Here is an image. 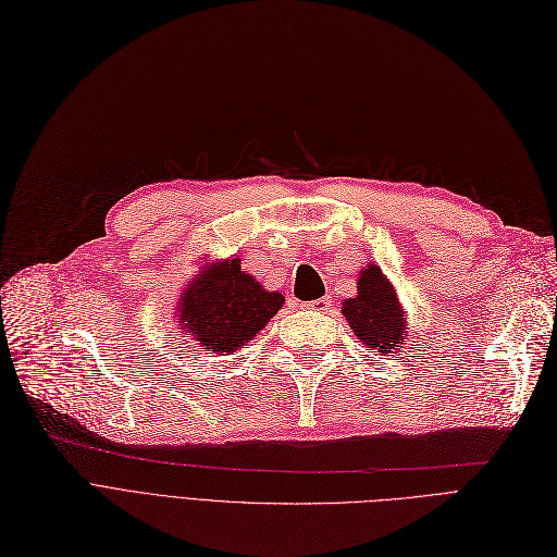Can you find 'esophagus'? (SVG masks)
I'll return each instance as SVG.
<instances>
[{"label": "esophagus", "mask_w": 557, "mask_h": 557, "mask_svg": "<svg viewBox=\"0 0 557 557\" xmlns=\"http://www.w3.org/2000/svg\"><path fill=\"white\" fill-rule=\"evenodd\" d=\"M305 311H311V313H325L330 311L332 307V300L330 298H319V300H309V302H302L300 305Z\"/></svg>", "instance_id": "34e87169"}]
</instances>
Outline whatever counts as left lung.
<instances>
[{
  "instance_id": "obj_1",
  "label": "left lung",
  "mask_w": 557,
  "mask_h": 557,
  "mask_svg": "<svg viewBox=\"0 0 557 557\" xmlns=\"http://www.w3.org/2000/svg\"><path fill=\"white\" fill-rule=\"evenodd\" d=\"M342 313L361 346L377 352L380 359L403 352L409 338L407 311L398 298L396 286L382 273L377 263L369 261L357 275V296L342 302Z\"/></svg>"
}]
</instances>
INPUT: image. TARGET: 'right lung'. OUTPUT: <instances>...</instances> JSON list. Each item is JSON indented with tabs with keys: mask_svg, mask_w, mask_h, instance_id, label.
<instances>
[{
	"mask_svg": "<svg viewBox=\"0 0 557 557\" xmlns=\"http://www.w3.org/2000/svg\"><path fill=\"white\" fill-rule=\"evenodd\" d=\"M282 305L284 296L263 288L232 255L200 265L182 288L173 319L193 346L211 355H232L248 346Z\"/></svg>",
	"mask_w": 557,
	"mask_h": 557,
	"instance_id": "right-lung-1",
	"label": "right lung"
}]
</instances>
